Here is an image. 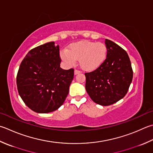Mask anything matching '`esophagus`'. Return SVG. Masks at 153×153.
<instances>
[{
  "instance_id": "esophagus-1",
  "label": "esophagus",
  "mask_w": 153,
  "mask_h": 153,
  "mask_svg": "<svg viewBox=\"0 0 153 153\" xmlns=\"http://www.w3.org/2000/svg\"><path fill=\"white\" fill-rule=\"evenodd\" d=\"M81 73V71H79V70H76L74 71V75H77V74H80Z\"/></svg>"
}]
</instances>
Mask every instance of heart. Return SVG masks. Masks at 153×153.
Listing matches in <instances>:
<instances>
[{
	"label": "heart",
	"instance_id": "heart-1",
	"mask_svg": "<svg viewBox=\"0 0 153 153\" xmlns=\"http://www.w3.org/2000/svg\"><path fill=\"white\" fill-rule=\"evenodd\" d=\"M107 48L102 42L82 40L71 44L67 50L60 53L62 59L69 65L76 64L79 59L83 70L93 71L97 69L105 61Z\"/></svg>",
	"mask_w": 153,
	"mask_h": 153
}]
</instances>
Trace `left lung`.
I'll return each instance as SVG.
<instances>
[{
    "label": "left lung",
    "instance_id": "8db88e82",
    "mask_svg": "<svg viewBox=\"0 0 153 153\" xmlns=\"http://www.w3.org/2000/svg\"><path fill=\"white\" fill-rule=\"evenodd\" d=\"M105 61L96 70L85 73V89L97 104L107 106L125 97L133 79V70L126 51L105 39Z\"/></svg>",
    "mask_w": 153,
    "mask_h": 153
}]
</instances>
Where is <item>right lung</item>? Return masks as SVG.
Wrapping results in <instances>:
<instances>
[{"mask_svg":"<svg viewBox=\"0 0 153 153\" xmlns=\"http://www.w3.org/2000/svg\"><path fill=\"white\" fill-rule=\"evenodd\" d=\"M59 46L53 42L29 51L18 71V91L33 111L47 113L64 103L74 79V69L60 68Z\"/></svg>","mask_w":153,"mask_h":153,"instance_id":"add662e5","label":"right lung"}]
</instances>
